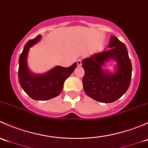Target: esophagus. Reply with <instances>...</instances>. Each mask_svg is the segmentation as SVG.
<instances>
[{
  "instance_id": "34e87169",
  "label": "esophagus",
  "mask_w": 148,
  "mask_h": 148,
  "mask_svg": "<svg viewBox=\"0 0 148 148\" xmlns=\"http://www.w3.org/2000/svg\"><path fill=\"white\" fill-rule=\"evenodd\" d=\"M77 64L78 66H81L82 64V59H79L77 60Z\"/></svg>"
}]
</instances>
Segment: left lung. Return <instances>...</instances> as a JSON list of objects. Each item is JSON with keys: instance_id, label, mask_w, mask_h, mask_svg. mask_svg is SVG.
Masks as SVG:
<instances>
[{"instance_id": "left-lung-1", "label": "left lung", "mask_w": 148, "mask_h": 148, "mask_svg": "<svg viewBox=\"0 0 148 148\" xmlns=\"http://www.w3.org/2000/svg\"><path fill=\"white\" fill-rule=\"evenodd\" d=\"M109 48L107 51L95 53L82 61L85 93L103 103L113 102L120 98L127 90L132 77V64L126 46L117 37L111 36ZM111 60L116 62L113 73L103 68Z\"/></svg>"}]
</instances>
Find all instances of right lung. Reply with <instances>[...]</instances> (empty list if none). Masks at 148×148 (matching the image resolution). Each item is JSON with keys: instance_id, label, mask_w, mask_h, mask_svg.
Instances as JSON below:
<instances>
[{"instance_id": "add662e5", "label": "right lung", "mask_w": 148, "mask_h": 148, "mask_svg": "<svg viewBox=\"0 0 148 148\" xmlns=\"http://www.w3.org/2000/svg\"><path fill=\"white\" fill-rule=\"evenodd\" d=\"M41 35L29 40L25 45L19 57L18 79L21 86L33 99L47 100L57 97L63 89L65 80L74 71L77 64L69 67L56 66L44 74H34L28 66V55L30 48L41 40Z\"/></svg>"}]
</instances>
